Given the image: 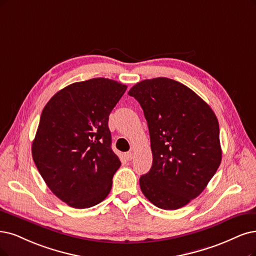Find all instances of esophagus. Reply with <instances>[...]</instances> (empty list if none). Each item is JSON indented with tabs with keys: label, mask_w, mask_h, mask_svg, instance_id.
<instances>
[{
	"label": "esophagus",
	"mask_w": 256,
	"mask_h": 256,
	"mask_svg": "<svg viewBox=\"0 0 256 256\" xmlns=\"http://www.w3.org/2000/svg\"><path fill=\"white\" fill-rule=\"evenodd\" d=\"M126 160H128V162H130V160H132V159H133V153H132V152H128V153H126Z\"/></svg>",
	"instance_id": "1"
}]
</instances>
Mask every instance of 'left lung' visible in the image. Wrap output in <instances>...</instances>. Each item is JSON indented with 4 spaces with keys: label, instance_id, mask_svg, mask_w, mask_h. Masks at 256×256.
I'll return each mask as SVG.
<instances>
[{
    "label": "left lung",
    "instance_id": "8db88e82",
    "mask_svg": "<svg viewBox=\"0 0 256 256\" xmlns=\"http://www.w3.org/2000/svg\"><path fill=\"white\" fill-rule=\"evenodd\" d=\"M144 110L153 164L140 177L141 191L164 210H176L200 195L222 162L220 124L208 104L180 82L140 81L128 92Z\"/></svg>",
    "mask_w": 256,
    "mask_h": 256
}]
</instances>
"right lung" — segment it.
Wrapping results in <instances>:
<instances>
[{
    "instance_id": "1",
    "label": "right lung",
    "mask_w": 256,
    "mask_h": 256,
    "mask_svg": "<svg viewBox=\"0 0 256 256\" xmlns=\"http://www.w3.org/2000/svg\"><path fill=\"white\" fill-rule=\"evenodd\" d=\"M128 86L106 78L72 83L43 108L32 153L52 192L76 209L108 195L120 168L112 150L108 116Z\"/></svg>"
}]
</instances>
